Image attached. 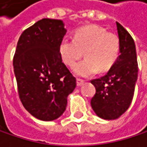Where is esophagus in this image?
Here are the masks:
<instances>
[{
    "label": "esophagus",
    "mask_w": 147,
    "mask_h": 147,
    "mask_svg": "<svg viewBox=\"0 0 147 147\" xmlns=\"http://www.w3.org/2000/svg\"><path fill=\"white\" fill-rule=\"evenodd\" d=\"M84 83V80H82V79H77V86L78 87H80V86H82Z\"/></svg>",
    "instance_id": "obj_1"
}]
</instances>
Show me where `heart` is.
I'll return each mask as SVG.
<instances>
[{
    "label": "heart",
    "mask_w": 147,
    "mask_h": 147,
    "mask_svg": "<svg viewBox=\"0 0 147 147\" xmlns=\"http://www.w3.org/2000/svg\"><path fill=\"white\" fill-rule=\"evenodd\" d=\"M62 61L73 67L84 54L86 59L77 63L73 72L80 77H88L101 71L109 70L118 59L120 42L117 36L97 25L78 29L73 38H64L59 46Z\"/></svg>",
    "instance_id": "heart-1"
}]
</instances>
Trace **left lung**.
<instances>
[{
    "label": "left lung",
    "instance_id": "1",
    "mask_svg": "<svg viewBox=\"0 0 147 147\" xmlns=\"http://www.w3.org/2000/svg\"><path fill=\"white\" fill-rule=\"evenodd\" d=\"M120 55L106 75L91 80L96 92L91 99L94 113L105 120L120 117L130 107L138 79V62L134 40L117 22Z\"/></svg>",
    "mask_w": 147,
    "mask_h": 147
}]
</instances>
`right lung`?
Wrapping results in <instances>:
<instances>
[{"instance_id":"add662e5","label":"right lung","mask_w":147,"mask_h":147,"mask_svg":"<svg viewBox=\"0 0 147 147\" xmlns=\"http://www.w3.org/2000/svg\"><path fill=\"white\" fill-rule=\"evenodd\" d=\"M65 33L61 20L44 18L22 33L17 43L13 65L19 97L27 111L42 121L59 118L76 87L59 52Z\"/></svg>"}]
</instances>
